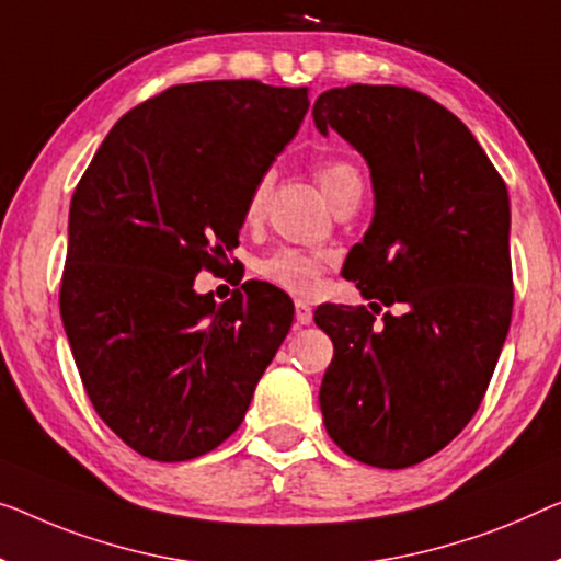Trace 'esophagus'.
<instances>
[{
    "mask_svg": "<svg viewBox=\"0 0 561 561\" xmlns=\"http://www.w3.org/2000/svg\"><path fill=\"white\" fill-rule=\"evenodd\" d=\"M295 320H297V324L312 322V307H309L305 299H297V302H295Z\"/></svg>",
    "mask_w": 561,
    "mask_h": 561,
    "instance_id": "esophagus-1",
    "label": "esophagus"
}]
</instances>
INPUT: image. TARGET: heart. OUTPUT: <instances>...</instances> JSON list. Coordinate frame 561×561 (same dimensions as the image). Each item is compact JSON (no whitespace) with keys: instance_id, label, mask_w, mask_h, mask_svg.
Masks as SVG:
<instances>
[{"instance_id":"b5f03b06","label":"heart","mask_w":561,"mask_h":561,"mask_svg":"<svg viewBox=\"0 0 561 561\" xmlns=\"http://www.w3.org/2000/svg\"><path fill=\"white\" fill-rule=\"evenodd\" d=\"M314 179L320 183L322 194L328 196L332 208L340 198L353 194V191H363L360 171L355 169V163L345 161V158H328V161L317 163ZM266 194H270V179H259L244 206L247 224H256L262 219ZM324 270H328V256L302 252V249L295 247H282L256 264V272L266 282L277 284V287L287 291H295V295H309V291L320 287Z\"/></svg>"}]
</instances>
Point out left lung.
Segmentation results:
<instances>
[{
    "instance_id": "left-lung-1",
    "label": "left lung",
    "mask_w": 561,
    "mask_h": 561,
    "mask_svg": "<svg viewBox=\"0 0 561 561\" xmlns=\"http://www.w3.org/2000/svg\"><path fill=\"white\" fill-rule=\"evenodd\" d=\"M370 165L375 216L345 259L370 307L322 305L334 357L320 408L355 461L408 468L461 433L494 375L514 307L508 194L471 130L400 85L332 88L312 107ZM399 305L378 323L382 306Z\"/></svg>"
}]
</instances>
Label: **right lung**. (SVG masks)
Returning a JSON list of instances; mask_svg holds the SVG:
<instances>
[{
  "label": "right lung",
  "instance_id": "add662e5",
  "mask_svg": "<svg viewBox=\"0 0 561 561\" xmlns=\"http://www.w3.org/2000/svg\"><path fill=\"white\" fill-rule=\"evenodd\" d=\"M307 93L173 85L113 125L75 188L62 324L95 413L140 456L175 463L221 446L287 337L282 289L252 284L216 305L194 279L239 244L247 198L295 138Z\"/></svg>",
  "mask_w": 561,
  "mask_h": 561
}]
</instances>
